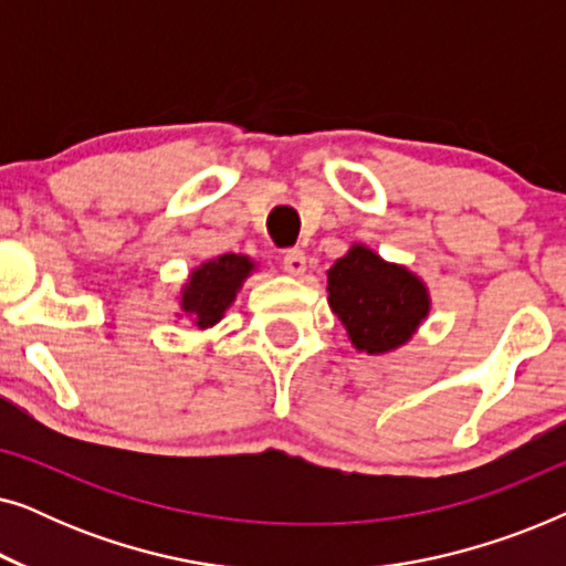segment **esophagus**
Listing matches in <instances>:
<instances>
[{
	"instance_id": "34e87169",
	"label": "esophagus",
	"mask_w": 566,
	"mask_h": 566,
	"mask_svg": "<svg viewBox=\"0 0 566 566\" xmlns=\"http://www.w3.org/2000/svg\"><path fill=\"white\" fill-rule=\"evenodd\" d=\"M283 270L289 275H304L306 273V252L304 250H289L283 254Z\"/></svg>"
}]
</instances>
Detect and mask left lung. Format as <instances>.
Segmentation results:
<instances>
[{"mask_svg": "<svg viewBox=\"0 0 566 566\" xmlns=\"http://www.w3.org/2000/svg\"><path fill=\"white\" fill-rule=\"evenodd\" d=\"M329 308L355 350L384 355L407 345L430 314L428 285L412 270L353 244L327 270Z\"/></svg>", "mask_w": 566, "mask_h": 566, "instance_id": "8db88e82", "label": "left lung"}]
</instances>
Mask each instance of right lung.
<instances>
[{
	"instance_id": "add662e5",
	"label": "right lung",
	"mask_w": 566,
	"mask_h": 566,
	"mask_svg": "<svg viewBox=\"0 0 566 566\" xmlns=\"http://www.w3.org/2000/svg\"><path fill=\"white\" fill-rule=\"evenodd\" d=\"M254 273V260L247 254L227 252L216 260H206L192 270L180 291V312L200 329L213 327L234 304L237 291Z\"/></svg>"
}]
</instances>
